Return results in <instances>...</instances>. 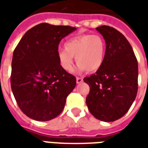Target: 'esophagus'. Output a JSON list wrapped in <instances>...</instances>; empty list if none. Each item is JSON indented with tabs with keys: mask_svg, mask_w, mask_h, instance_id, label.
Wrapping results in <instances>:
<instances>
[{
	"mask_svg": "<svg viewBox=\"0 0 148 148\" xmlns=\"http://www.w3.org/2000/svg\"><path fill=\"white\" fill-rule=\"evenodd\" d=\"M76 82H77V83H81V82H83V78H82V77H76Z\"/></svg>",
	"mask_w": 148,
	"mask_h": 148,
	"instance_id": "obj_1",
	"label": "esophagus"
}]
</instances>
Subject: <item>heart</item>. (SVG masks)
I'll list each match as a JSON object with an SVG mask.
<instances>
[{"mask_svg":"<svg viewBox=\"0 0 148 148\" xmlns=\"http://www.w3.org/2000/svg\"><path fill=\"white\" fill-rule=\"evenodd\" d=\"M106 56V42L99 34H82L71 38L58 52L60 66L66 72L74 69V57L77 71L95 72L103 66Z\"/></svg>","mask_w":148,"mask_h":148,"instance_id":"obj_1","label":"heart"}]
</instances>
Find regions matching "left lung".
<instances>
[{
  "instance_id": "1",
  "label": "left lung",
  "mask_w": 148,
  "mask_h": 148,
  "mask_svg": "<svg viewBox=\"0 0 148 148\" xmlns=\"http://www.w3.org/2000/svg\"><path fill=\"white\" fill-rule=\"evenodd\" d=\"M106 42L103 66L83 81L90 86L86 99L90 112L99 120L113 122L127 113L138 91V62L132 45L119 31L96 28Z\"/></svg>"
}]
</instances>
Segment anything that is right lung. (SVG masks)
Listing matches in <instances>:
<instances>
[{
	"label": "right lung",
	"instance_id": "right-lung-1",
	"mask_svg": "<svg viewBox=\"0 0 148 148\" xmlns=\"http://www.w3.org/2000/svg\"><path fill=\"white\" fill-rule=\"evenodd\" d=\"M76 28L41 23L24 34L14 49L11 88L21 111L32 119L48 121L62 113L76 77L60 66L61 40Z\"/></svg>",
	"mask_w": 148,
	"mask_h": 148
}]
</instances>
